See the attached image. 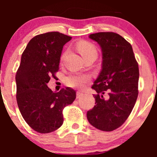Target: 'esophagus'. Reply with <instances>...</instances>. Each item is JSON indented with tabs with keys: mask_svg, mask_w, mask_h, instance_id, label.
<instances>
[{
	"mask_svg": "<svg viewBox=\"0 0 157 157\" xmlns=\"http://www.w3.org/2000/svg\"><path fill=\"white\" fill-rule=\"evenodd\" d=\"M82 94H83L81 92V91H77V98H80V97L82 96Z\"/></svg>",
	"mask_w": 157,
	"mask_h": 157,
	"instance_id": "1",
	"label": "esophagus"
}]
</instances>
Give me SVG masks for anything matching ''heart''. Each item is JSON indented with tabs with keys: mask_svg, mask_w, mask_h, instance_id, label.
Returning <instances> with one entry per match:
<instances>
[{
	"mask_svg": "<svg viewBox=\"0 0 157 157\" xmlns=\"http://www.w3.org/2000/svg\"><path fill=\"white\" fill-rule=\"evenodd\" d=\"M77 48H78L79 52L82 56V57H86L91 54H96L97 55V50L96 48L94 47L93 44H90L88 42H80L77 44ZM65 55L64 53L62 55L61 60H63ZM90 80V77L87 75H80V74H71L66 77V83L67 86H70L72 88H82L84 87L85 84L87 83Z\"/></svg>",
	"mask_w": 157,
	"mask_h": 157,
	"instance_id": "1",
	"label": "heart"
}]
</instances>
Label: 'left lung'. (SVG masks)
Returning a JSON list of instances; mask_svg holds the SVG:
<instances>
[{"label": "left lung", "mask_w": 157, "mask_h": 157, "mask_svg": "<svg viewBox=\"0 0 157 157\" xmlns=\"http://www.w3.org/2000/svg\"><path fill=\"white\" fill-rule=\"evenodd\" d=\"M89 37L100 45L102 61L91 87L97 94L94 95L96 105L87 111L88 121L99 130L112 131L125 122L136 103L138 63L131 45L118 34L98 32Z\"/></svg>", "instance_id": "8db88e82"}]
</instances>
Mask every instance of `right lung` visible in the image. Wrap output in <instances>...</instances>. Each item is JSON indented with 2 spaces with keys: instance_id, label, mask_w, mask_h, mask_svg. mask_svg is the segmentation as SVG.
<instances>
[{
  "instance_id": "obj_1",
  "label": "right lung",
  "mask_w": 157,
  "mask_h": 157,
  "mask_svg": "<svg viewBox=\"0 0 157 157\" xmlns=\"http://www.w3.org/2000/svg\"><path fill=\"white\" fill-rule=\"evenodd\" d=\"M71 37L58 32L38 35L27 44L15 76L17 105L33 130L47 134L63 122V109L76 98L71 88L53 92L48 87L50 77L58 71L63 48Z\"/></svg>"
}]
</instances>
